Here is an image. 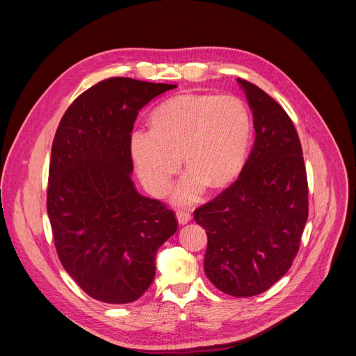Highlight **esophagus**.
<instances>
[{"label": "esophagus", "instance_id": "1", "mask_svg": "<svg viewBox=\"0 0 356 356\" xmlns=\"http://www.w3.org/2000/svg\"><path fill=\"white\" fill-rule=\"evenodd\" d=\"M177 220L181 225L189 222L191 221V212L186 211V209H178L177 211Z\"/></svg>", "mask_w": 356, "mask_h": 356}]
</instances>
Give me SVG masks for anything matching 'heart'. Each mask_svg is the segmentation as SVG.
Wrapping results in <instances>:
<instances>
[{"label":"heart","instance_id":"1","mask_svg":"<svg viewBox=\"0 0 356 356\" xmlns=\"http://www.w3.org/2000/svg\"><path fill=\"white\" fill-rule=\"evenodd\" d=\"M251 135L248 109L234 95L188 94L161 104L151 131L131 135V156L148 193L165 195L181 167L189 171L178 202L194 201L205 185L222 188L241 172Z\"/></svg>","mask_w":356,"mask_h":356}]
</instances>
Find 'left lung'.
I'll use <instances>...</instances> for the list:
<instances>
[{
    "instance_id": "obj_1",
    "label": "left lung",
    "mask_w": 356,
    "mask_h": 356,
    "mask_svg": "<svg viewBox=\"0 0 356 356\" xmlns=\"http://www.w3.org/2000/svg\"><path fill=\"white\" fill-rule=\"evenodd\" d=\"M252 109L255 144L238 177L194 211L208 235L204 269L220 291L247 298L291 268L308 220V181L298 132L285 109L238 78Z\"/></svg>"
}]
</instances>
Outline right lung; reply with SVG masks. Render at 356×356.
<instances>
[{"label":"right lung","instance_id":"1","mask_svg":"<svg viewBox=\"0 0 356 356\" xmlns=\"http://www.w3.org/2000/svg\"><path fill=\"white\" fill-rule=\"evenodd\" d=\"M177 86L114 76L81 94L54 136L47 211L58 258L91 298L128 304L155 277L158 248L178 228L172 209L131 179L140 109Z\"/></svg>","mask_w":356,"mask_h":356}]
</instances>
